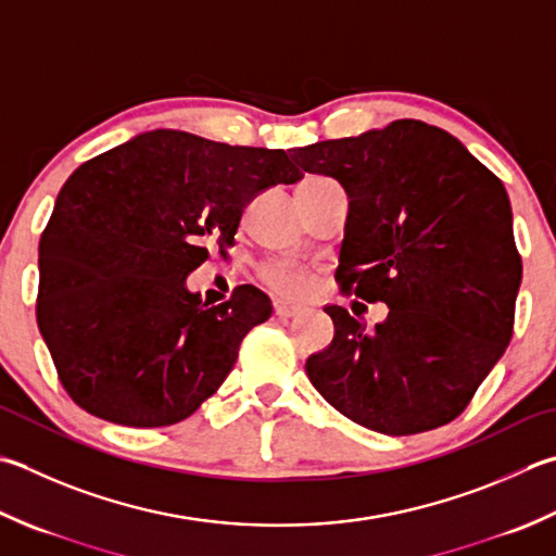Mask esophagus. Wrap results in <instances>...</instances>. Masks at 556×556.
Here are the masks:
<instances>
[{
	"instance_id": "34e87169",
	"label": "esophagus",
	"mask_w": 556,
	"mask_h": 556,
	"mask_svg": "<svg viewBox=\"0 0 556 556\" xmlns=\"http://www.w3.org/2000/svg\"><path fill=\"white\" fill-rule=\"evenodd\" d=\"M301 311L303 306H299V303L293 301H281V299L275 301V315H279V318H293V315H299Z\"/></svg>"
}]
</instances>
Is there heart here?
Masks as SVG:
<instances>
[{
  "label": "heart",
  "instance_id": "1",
  "mask_svg": "<svg viewBox=\"0 0 556 556\" xmlns=\"http://www.w3.org/2000/svg\"><path fill=\"white\" fill-rule=\"evenodd\" d=\"M320 180H325V176H306L296 185V188H303V185H311V182H320ZM260 277H263V281L269 289H275L279 293H301L311 281L306 269L289 263H269L260 269Z\"/></svg>",
  "mask_w": 556,
  "mask_h": 556
}]
</instances>
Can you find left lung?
I'll use <instances>...</instances> for the list:
<instances>
[{"instance_id":"8db88e82","label":"left lung","mask_w":556,"mask_h":556,"mask_svg":"<svg viewBox=\"0 0 556 556\" xmlns=\"http://www.w3.org/2000/svg\"><path fill=\"white\" fill-rule=\"evenodd\" d=\"M291 159L350 194L342 293L390 308L374 332L342 306L325 308L334 337L308 356L311 383L388 437L453 421L514 337L523 263L504 182L421 119L291 149Z\"/></svg>"}]
</instances>
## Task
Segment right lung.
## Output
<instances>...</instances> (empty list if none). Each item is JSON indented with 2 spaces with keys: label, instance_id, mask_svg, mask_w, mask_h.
Here are the masks:
<instances>
[{
  "label": "right lung",
  "instance_id": "add662e5",
  "mask_svg": "<svg viewBox=\"0 0 556 556\" xmlns=\"http://www.w3.org/2000/svg\"><path fill=\"white\" fill-rule=\"evenodd\" d=\"M303 173L285 149L154 129L81 163L38 245L36 320L67 395L135 429L170 427L212 397L245 334L271 315L250 285L210 306L185 289L245 204Z\"/></svg>",
  "mask_w": 556,
  "mask_h": 556
}]
</instances>
